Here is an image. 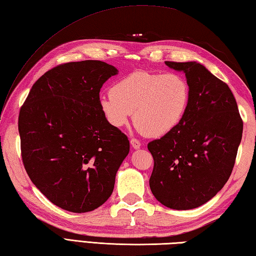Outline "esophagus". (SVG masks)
Instances as JSON below:
<instances>
[{"label": "esophagus", "instance_id": "esophagus-1", "mask_svg": "<svg viewBox=\"0 0 256 256\" xmlns=\"http://www.w3.org/2000/svg\"><path fill=\"white\" fill-rule=\"evenodd\" d=\"M130 142H131V145H132V148L134 150H138L140 148V142L138 140L131 138V140H130Z\"/></svg>", "mask_w": 256, "mask_h": 256}]
</instances>
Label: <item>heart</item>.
Wrapping results in <instances>:
<instances>
[{
	"mask_svg": "<svg viewBox=\"0 0 256 256\" xmlns=\"http://www.w3.org/2000/svg\"><path fill=\"white\" fill-rule=\"evenodd\" d=\"M190 88L178 74L138 70L118 80L111 94L101 96L100 106L113 126L134 123L143 134L158 138L182 122L189 106Z\"/></svg>",
	"mask_w": 256,
	"mask_h": 256,
	"instance_id": "1",
	"label": "heart"
}]
</instances>
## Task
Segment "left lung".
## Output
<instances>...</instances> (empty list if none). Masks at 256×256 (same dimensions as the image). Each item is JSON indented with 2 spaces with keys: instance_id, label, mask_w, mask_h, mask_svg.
<instances>
[{
  "instance_id": "left-lung-1",
  "label": "left lung",
  "mask_w": 256,
  "mask_h": 256,
  "mask_svg": "<svg viewBox=\"0 0 256 256\" xmlns=\"http://www.w3.org/2000/svg\"><path fill=\"white\" fill-rule=\"evenodd\" d=\"M165 64L186 76L190 100L182 122L148 145L154 158L150 187L162 204L188 210L214 198L228 182L243 122L229 86L204 64Z\"/></svg>"
}]
</instances>
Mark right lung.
<instances>
[{
  "label": "right lung",
  "instance_id": "obj_1",
  "mask_svg": "<svg viewBox=\"0 0 256 256\" xmlns=\"http://www.w3.org/2000/svg\"><path fill=\"white\" fill-rule=\"evenodd\" d=\"M118 69L100 60L67 62L36 82L18 116L27 175L62 209L82 214L110 197L130 152L128 136L108 123L100 89Z\"/></svg>",
  "mask_w": 256,
  "mask_h": 256
}]
</instances>
